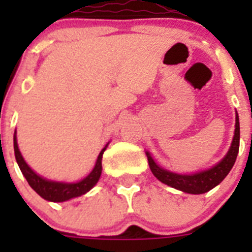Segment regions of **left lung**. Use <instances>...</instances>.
Returning a JSON list of instances; mask_svg holds the SVG:
<instances>
[{"label": "left lung", "instance_id": "obj_1", "mask_svg": "<svg viewBox=\"0 0 252 252\" xmlns=\"http://www.w3.org/2000/svg\"><path fill=\"white\" fill-rule=\"evenodd\" d=\"M240 148V122L239 116H236V128H235V136H233L231 148L227 153L226 157L218 162L217 165L208 170L201 171V173H195L192 175H183V174H175L171 171L165 170V169L160 168L159 165L155 164L150 154L146 153L149 160V165H150L153 174L161 182V183L170 186L175 189H179L182 192L190 193V194H202L216 186L221 183L222 180L227 177L232 169L233 164L236 161L237 154H239Z\"/></svg>", "mask_w": 252, "mask_h": 252}]
</instances>
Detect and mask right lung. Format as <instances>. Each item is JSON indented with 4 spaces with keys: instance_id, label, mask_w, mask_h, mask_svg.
<instances>
[{
    "instance_id": "right-lung-1",
    "label": "right lung",
    "mask_w": 252,
    "mask_h": 252,
    "mask_svg": "<svg viewBox=\"0 0 252 252\" xmlns=\"http://www.w3.org/2000/svg\"><path fill=\"white\" fill-rule=\"evenodd\" d=\"M13 149H15V157H16V161L20 166V170L22 171L24 177L28 180L29 186L34 189L40 197H43L44 199L50 202L68 201L70 198L79 197V195L88 192L90 189H92L95 186V183L98 182L99 177H101L102 155H103V151L106 150V148H104L99 153L95 166L91 171V174L84 178L83 180L78 182V183H58V182H50V180L44 179L40 175H37L35 171L31 170V168L26 164L19 150L16 141V132H15V136H13Z\"/></svg>"
}]
</instances>
